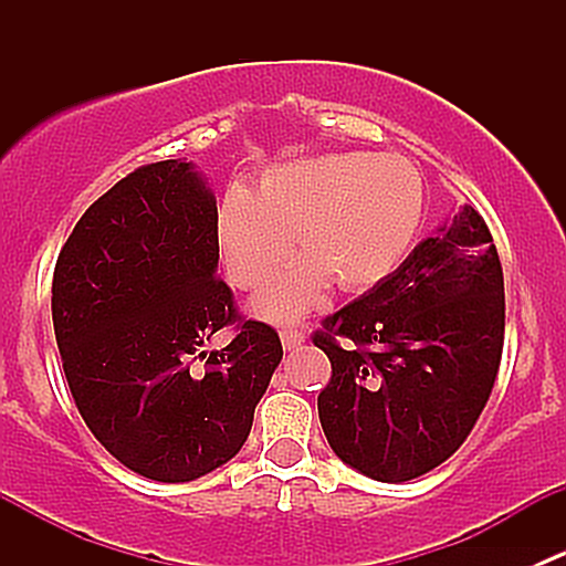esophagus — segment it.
I'll return each instance as SVG.
<instances>
[{"label":"esophagus","instance_id":"obj_1","mask_svg":"<svg viewBox=\"0 0 566 566\" xmlns=\"http://www.w3.org/2000/svg\"><path fill=\"white\" fill-rule=\"evenodd\" d=\"M306 342V334L304 331H298V328H284L282 331V345H284V350H295V347H301Z\"/></svg>","mask_w":566,"mask_h":566}]
</instances>
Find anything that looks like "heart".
Here are the masks:
<instances>
[{
  "mask_svg": "<svg viewBox=\"0 0 566 566\" xmlns=\"http://www.w3.org/2000/svg\"><path fill=\"white\" fill-rule=\"evenodd\" d=\"M424 224V177L391 153H323L276 164L254 193L232 186L213 216L221 268L251 290L287 260L298 232L306 251L251 301L271 323H293L323 298L331 282L364 293L399 271Z\"/></svg>",
  "mask_w": 566,
  "mask_h": 566,
  "instance_id": "obj_1",
  "label": "heart"
}]
</instances>
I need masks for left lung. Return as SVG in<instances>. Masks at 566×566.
Returning <instances> with one entry per match:
<instances>
[{"label": "left lung", "instance_id": "8db88e82", "mask_svg": "<svg viewBox=\"0 0 566 566\" xmlns=\"http://www.w3.org/2000/svg\"><path fill=\"white\" fill-rule=\"evenodd\" d=\"M312 342L331 361L317 413L336 458L391 484L452 458L504 347V273L482 216L465 205Z\"/></svg>", "mask_w": 566, "mask_h": 566}]
</instances>
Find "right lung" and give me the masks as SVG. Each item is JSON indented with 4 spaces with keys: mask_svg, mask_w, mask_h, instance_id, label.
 Listing matches in <instances>:
<instances>
[{
    "mask_svg": "<svg viewBox=\"0 0 566 566\" xmlns=\"http://www.w3.org/2000/svg\"><path fill=\"white\" fill-rule=\"evenodd\" d=\"M213 216L191 161L147 164L90 205L56 256L51 315L78 413L156 482H193L235 458L282 361L276 331L241 319L216 276ZM227 324L237 339L205 352Z\"/></svg>",
    "mask_w": 566,
    "mask_h": 566,
    "instance_id": "right-lung-1",
    "label": "right lung"
}]
</instances>
